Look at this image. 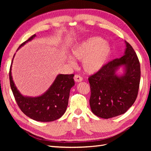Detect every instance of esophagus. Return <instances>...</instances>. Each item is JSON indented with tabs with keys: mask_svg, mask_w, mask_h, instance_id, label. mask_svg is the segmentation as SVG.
<instances>
[{
	"mask_svg": "<svg viewBox=\"0 0 151 151\" xmlns=\"http://www.w3.org/2000/svg\"><path fill=\"white\" fill-rule=\"evenodd\" d=\"M74 79L76 83H79V82H81L82 81H83V77L78 74H76L74 76Z\"/></svg>",
	"mask_w": 151,
	"mask_h": 151,
	"instance_id": "1",
	"label": "esophagus"
}]
</instances>
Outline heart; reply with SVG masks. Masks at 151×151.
I'll list each match as a JSON object with an SVG mask.
<instances>
[{
	"label": "heart",
	"instance_id": "1",
	"mask_svg": "<svg viewBox=\"0 0 151 151\" xmlns=\"http://www.w3.org/2000/svg\"><path fill=\"white\" fill-rule=\"evenodd\" d=\"M111 53L110 45L100 37H91L81 42L72 49L75 58L83 60V67L88 74L97 72L106 64ZM68 62L74 64L72 58Z\"/></svg>",
	"mask_w": 151,
	"mask_h": 151
}]
</instances>
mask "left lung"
Returning a JSON list of instances; mask_svg holds the SVG:
<instances>
[{
    "instance_id": "left-lung-1",
    "label": "left lung",
    "mask_w": 151,
    "mask_h": 151,
    "mask_svg": "<svg viewBox=\"0 0 151 151\" xmlns=\"http://www.w3.org/2000/svg\"><path fill=\"white\" fill-rule=\"evenodd\" d=\"M125 55L109 62L89 77L91 88L90 106L98 117L108 119L125 113L137 97L140 80L139 58L131 45L126 42ZM124 65L123 76L116 75L117 68Z\"/></svg>"
}]
</instances>
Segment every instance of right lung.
<instances>
[{"label":"right lung","mask_w":151,"mask_h":151,"mask_svg":"<svg viewBox=\"0 0 151 151\" xmlns=\"http://www.w3.org/2000/svg\"><path fill=\"white\" fill-rule=\"evenodd\" d=\"M35 36L36 35H32L18 49ZM11 66L12 63L9 70L11 88L18 106L24 114L34 120L47 122L56 120L65 113L70 90L75 84L73 79L74 74H59L48 90L43 95L36 98L24 97L20 94L14 83Z\"/></svg>","instance_id":"1"}]
</instances>
